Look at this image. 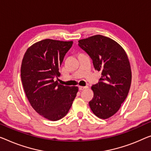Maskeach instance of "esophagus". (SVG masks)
<instances>
[{
	"instance_id": "34e87169",
	"label": "esophagus",
	"mask_w": 151,
	"mask_h": 151,
	"mask_svg": "<svg viewBox=\"0 0 151 151\" xmlns=\"http://www.w3.org/2000/svg\"><path fill=\"white\" fill-rule=\"evenodd\" d=\"M86 88H87V86H86V87H83V86H78V89H79V90H81V91H82V90L85 89H86Z\"/></svg>"
}]
</instances>
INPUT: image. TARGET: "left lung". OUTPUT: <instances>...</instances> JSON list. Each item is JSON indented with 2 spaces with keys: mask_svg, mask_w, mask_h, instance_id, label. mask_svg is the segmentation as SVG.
<instances>
[{
  "mask_svg": "<svg viewBox=\"0 0 151 151\" xmlns=\"http://www.w3.org/2000/svg\"><path fill=\"white\" fill-rule=\"evenodd\" d=\"M78 46L93 61L102 77L91 89L93 98L90 109L98 117H111L120 109L129 93L132 71L127 54L120 45L102 35H95L78 40Z\"/></svg>",
  "mask_w": 151,
  "mask_h": 151,
  "instance_id": "left-lung-1",
  "label": "left lung"
}]
</instances>
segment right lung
Returning <instances> with one entry per match:
<instances>
[{"instance_id":"1","label":"right lung","mask_w":151,"mask_h":151,"mask_svg":"<svg viewBox=\"0 0 151 151\" xmlns=\"http://www.w3.org/2000/svg\"><path fill=\"white\" fill-rule=\"evenodd\" d=\"M73 41L40 40L27 49L22 60L21 78L29 102L36 112L50 121L66 115L78 92V87L55 81L60 67Z\"/></svg>"}]
</instances>
